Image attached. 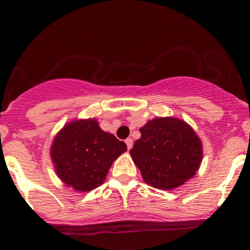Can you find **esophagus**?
I'll return each mask as SVG.
<instances>
[{"mask_svg":"<svg viewBox=\"0 0 250 250\" xmlns=\"http://www.w3.org/2000/svg\"><path fill=\"white\" fill-rule=\"evenodd\" d=\"M125 144H127L128 150H130V148L133 147V139H132V138H128V139H125Z\"/></svg>","mask_w":250,"mask_h":250,"instance_id":"obj_1","label":"esophagus"}]
</instances>
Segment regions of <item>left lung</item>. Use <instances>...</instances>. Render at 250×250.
<instances>
[{"instance_id": "left-lung-1", "label": "left lung", "mask_w": 250, "mask_h": 250, "mask_svg": "<svg viewBox=\"0 0 250 250\" xmlns=\"http://www.w3.org/2000/svg\"><path fill=\"white\" fill-rule=\"evenodd\" d=\"M140 133L130 155L146 184L172 190L195 175L202 161V144L190 125L178 118H155Z\"/></svg>"}]
</instances>
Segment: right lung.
<instances>
[{
    "mask_svg": "<svg viewBox=\"0 0 250 250\" xmlns=\"http://www.w3.org/2000/svg\"><path fill=\"white\" fill-rule=\"evenodd\" d=\"M127 145L100 129L94 118L70 122L53 141L50 156L58 176L77 191H90L106 179Z\"/></svg>",
    "mask_w": 250,
    "mask_h": 250,
    "instance_id": "1",
    "label": "right lung"
}]
</instances>
